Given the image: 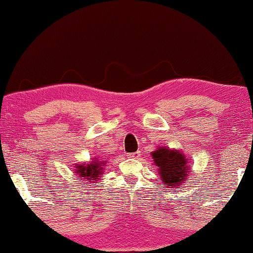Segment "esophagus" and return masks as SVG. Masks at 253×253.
Segmentation results:
<instances>
[{"label":"esophagus","instance_id":"obj_1","mask_svg":"<svg viewBox=\"0 0 253 253\" xmlns=\"http://www.w3.org/2000/svg\"><path fill=\"white\" fill-rule=\"evenodd\" d=\"M140 155H141V152H140V150H137L135 153H132V154H128L129 158H133V159L140 158Z\"/></svg>","mask_w":253,"mask_h":253}]
</instances>
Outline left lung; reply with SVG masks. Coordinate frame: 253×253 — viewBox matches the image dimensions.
Instances as JSON below:
<instances>
[{"instance_id":"obj_1","label":"left lung","mask_w":253,"mask_h":253,"mask_svg":"<svg viewBox=\"0 0 253 253\" xmlns=\"http://www.w3.org/2000/svg\"><path fill=\"white\" fill-rule=\"evenodd\" d=\"M161 181L167 188H180L189 176V162L180 150L160 147L152 152Z\"/></svg>"}]
</instances>
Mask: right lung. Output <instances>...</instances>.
Masks as SVG:
<instances>
[{"label": "right lung", "instance_id": "add662e5", "mask_svg": "<svg viewBox=\"0 0 253 253\" xmlns=\"http://www.w3.org/2000/svg\"><path fill=\"white\" fill-rule=\"evenodd\" d=\"M104 166L105 162H99L98 160H93L89 164L85 165H78L76 166L75 172L78 177H81V180H85L94 183L95 181L100 180V176L104 172Z\"/></svg>", "mask_w": 253, "mask_h": 253}]
</instances>
